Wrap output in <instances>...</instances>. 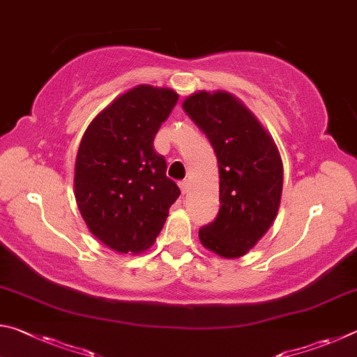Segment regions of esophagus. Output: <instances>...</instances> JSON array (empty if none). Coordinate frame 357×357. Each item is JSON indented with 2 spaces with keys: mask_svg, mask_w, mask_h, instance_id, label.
<instances>
[{
  "mask_svg": "<svg viewBox=\"0 0 357 357\" xmlns=\"http://www.w3.org/2000/svg\"><path fill=\"white\" fill-rule=\"evenodd\" d=\"M179 185H181V190H183L184 195H187V193H189V189H190V181H183V183H181Z\"/></svg>",
  "mask_w": 357,
  "mask_h": 357,
  "instance_id": "34e87169",
  "label": "esophagus"
}]
</instances>
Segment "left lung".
Masks as SVG:
<instances>
[{
  "label": "left lung",
  "mask_w": 357,
  "mask_h": 357,
  "mask_svg": "<svg viewBox=\"0 0 357 357\" xmlns=\"http://www.w3.org/2000/svg\"><path fill=\"white\" fill-rule=\"evenodd\" d=\"M183 108L208 137L219 164V215L198 231V238L215 255L241 258L268 233L279 213L283 189L279 148L231 93H192Z\"/></svg>",
  "instance_id": "8db88e82"
}]
</instances>
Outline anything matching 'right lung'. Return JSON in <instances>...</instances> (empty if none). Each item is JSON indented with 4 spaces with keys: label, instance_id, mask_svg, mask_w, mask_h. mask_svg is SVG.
<instances>
[{
    "label": "right lung",
    "instance_id": "1",
    "mask_svg": "<svg viewBox=\"0 0 357 357\" xmlns=\"http://www.w3.org/2000/svg\"><path fill=\"white\" fill-rule=\"evenodd\" d=\"M178 99L170 88L138 84L96 114L82 137L75 202L93 236L114 252L148 250L179 197L165 159L153 148Z\"/></svg>",
    "mask_w": 357,
    "mask_h": 357
}]
</instances>
